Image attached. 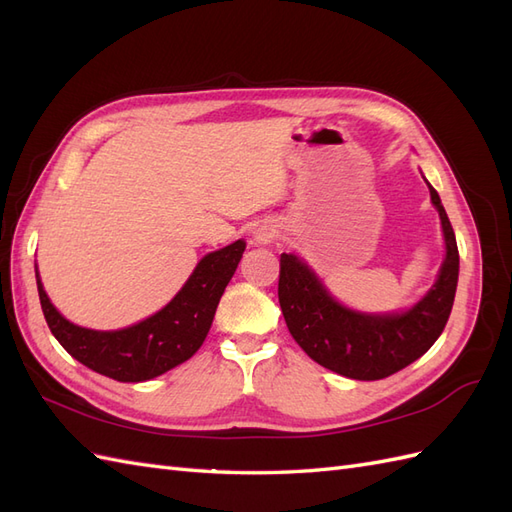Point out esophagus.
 <instances>
[{
  "label": "esophagus",
  "mask_w": 512,
  "mask_h": 512,
  "mask_svg": "<svg viewBox=\"0 0 512 512\" xmlns=\"http://www.w3.org/2000/svg\"><path fill=\"white\" fill-rule=\"evenodd\" d=\"M277 239V226L273 222H262L256 230H254V241L258 245H269Z\"/></svg>",
  "instance_id": "obj_1"
}]
</instances>
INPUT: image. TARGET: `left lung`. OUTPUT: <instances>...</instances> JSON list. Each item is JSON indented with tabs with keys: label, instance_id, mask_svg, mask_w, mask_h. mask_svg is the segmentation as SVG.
Returning <instances> with one entry per match:
<instances>
[{
	"label": "left lung",
	"instance_id": "left-lung-1",
	"mask_svg": "<svg viewBox=\"0 0 512 512\" xmlns=\"http://www.w3.org/2000/svg\"><path fill=\"white\" fill-rule=\"evenodd\" d=\"M429 194L440 213L446 256L436 284L408 312H354L331 297L299 256L282 254L277 297L290 335L309 359L352 380H382L414 363L440 337L455 301L459 252L453 226L431 185Z\"/></svg>",
	"mask_w": 512,
	"mask_h": 512
}]
</instances>
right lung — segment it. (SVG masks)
<instances>
[{"label":"right lung","mask_w":512,"mask_h":512,"mask_svg":"<svg viewBox=\"0 0 512 512\" xmlns=\"http://www.w3.org/2000/svg\"><path fill=\"white\" fill-rule=\"evenodd\" d=\"M243 252L245 241L239 239L207 254L173 301L119 331H94L66 320L46 297L36 267L40 305L51 333L76 361L117 382H145L188 361L203 346Z\"/></svg>","instance_id":"add662e5"}]
</instances>
